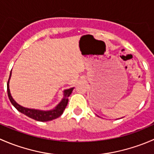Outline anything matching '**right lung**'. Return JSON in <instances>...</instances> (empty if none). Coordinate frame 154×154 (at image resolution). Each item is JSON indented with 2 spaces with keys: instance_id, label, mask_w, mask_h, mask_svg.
I'll return each mask as SVG.
<instances>
[{
  "instance_id": "add662e5",
  "label": "right lung",
  "mask_w": 154,
  "mask_h": 154,
  "mask_svg": "<svg viewBox=\"0 0 154 154\" xmlns=\"http://www.w3.org/2000/svg\"><path fill=\"white\" fill-rule=\"evenodd\" d=\"M11 77V72L10 75V78H9L8 83H7V93H8V97L10 99V102L12 103V104L15 106V108L18 111H19L20 112L23 113L25 116H28L29 118L34 119L35 121H38V122H48V121H52L54 119H57L58 117H60L62 114L63 113V111L66 109V106L68 104V98L70 94L72 92L74 88H68V89L64 90L63 93H64V97H63V100L60 101V103L57 105V106L54 109L51 110H48V111H44V110H38V109H28L25 108V107L21 106V105L18 104L15 100H13L12 97L11 96L10 91V86H9V83H10V79Z\"/></svg>"
}]
</instances>
